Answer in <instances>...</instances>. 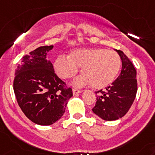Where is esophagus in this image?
Listing matches in <instances>:
<instances>
[{"label":"esophagus","instance_id":"esophagus-1","mask_svg":"<svg viewBox=\"0 0 155 155\" xmlns=\"http://www.w3.org/2000/svg\"><path fill=\"white\" fill-rule=\"evenodd\" d=\"M81 90H79V89H73V93H74V95H77V94H79V93H81Z\"/></svg>","mask_w":155,"mask_h":155}]
</instances>
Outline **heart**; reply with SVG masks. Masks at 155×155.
<instances>
[{"label": "heart", "instance_id": "1", "mask_svg": "<svg viewBox=\"0 0 155 155\" xmlns=\"http://www.w3.org/2000/svg\"><path fill=\"white\" fill-rule=\"evenodd\" d=\"M120 58L114 51L104 48H79L69 53L67 58L58 57L54 62L58 76L63 80L74 78L81 67L83 75L74 81L75 86L91 84L103 89L112 83L120 68Z\"/></svg>", "mask_w": 155, "mask_h": 155}]
</instances>
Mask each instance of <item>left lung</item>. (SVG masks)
<instances>
[{
	"label": "left lung",
	"instance_id": "8db88e82",
	"mask_svg": "<svg viewBox=\"0 0 155 155\" xmlns=\"http://www.w3.org/2000/svg\"><path fill=\"white\" fill-rule=\"evenodd\" d=\"M120 56L122 69L119 77L104 90L96 92L98 96L93 112L104 120H116L128 112L137 93L136 70L126 54L116 50Z\"/></svg>",
	"mask_w": 155,
	"mask_h": 155
}]
</instances>
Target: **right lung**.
I'll list each match as a JSON object with an SVG mask.
<instances>
[{"label":"right lung","mask_w":155,"mask_h":155,"mask_svg":"<svg viewBox=\"0 0 155 155\" xmlns=\"http://www.w3.org/2000/svg\"><path fill=\"white\" fill-rule=\"evenodd\" d=\"M53 46L39 47L24 56L15 72L13 89L24 115L39 125H51L63 116L72 89L55 74L47 59Z\"/></svg>","instance_id":"add662e5"}]
</instances>
